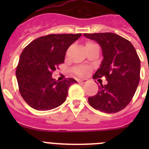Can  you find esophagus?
Masks as SVG:
<instances>
[{"mask_svg": "<svg viewBox=\"0 0 149 149\" xmlns=\"http://www.w3.org/2000/svg\"><path fill=\"white\" fill-rule=\"evenodd\" d=\"M88 82L87 80H79L78 83L81 84H86Z\"/></svg>", "mask_w": 149, "mask_h": 149, "instance_id": "34e87169", "label": "esophagus"}]
</instances>
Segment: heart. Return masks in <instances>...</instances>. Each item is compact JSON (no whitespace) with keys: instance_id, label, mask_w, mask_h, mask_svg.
I'll return each mask as SVG.
<instances>
[{"instance_id":"1","label":"heart","mask_w":149,"mask_h":149,"mask_svg":"<svg viewBox=\"0 0 149 149\" xmlns=\"http://www.w3.org/2000/svg\"><path fill=\"white\" fill-rule=\"evenodd\" d=\"M87 44H90V43H87ZM76 73L81 77H85V76L88 75L89 73L90 72V68L87 66H81L77 68L75 70Z\"/></svg>"}]
</instances>
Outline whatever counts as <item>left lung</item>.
<instances>
[{
  "label": "left lung",
  "mask_w": 149,
  "mask_h": 149,
  "mask_svg": "<svg viewBox=\"0 0 149 149\" xmlns=\"http://www.w3.org/2000/svg\"><path fill=\"white\" fill-rule=\"evenodd\" d=\"M87 39L99 44L103 60L93 78L105 76L107 84L98 86V93L89 97L95 110L114 113L127 106L139 82L140 60L128 40L113 33H84Z\"/></svg>",
  "instance_id": "left-lung-1"
}]
</instances>
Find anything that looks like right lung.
<instances>
[{"mask_svg":"<svg viewBox=\"0 0 149 149\" xmlns=\"http://www.w3.org/2000/svg\"><path fill=\"white\" fill-rule=\"evenodd\" d=\"M81 35L50 34L35 39L23 50L15 74L21 95L32 108L50 110L65 102L68 88L77 81H56L52 72L64 63L67 49Z\"/></svg>","mask_w":149,"mask_h":149,"instance_id":"obj_1","label":"right lung"}]
</instances>
